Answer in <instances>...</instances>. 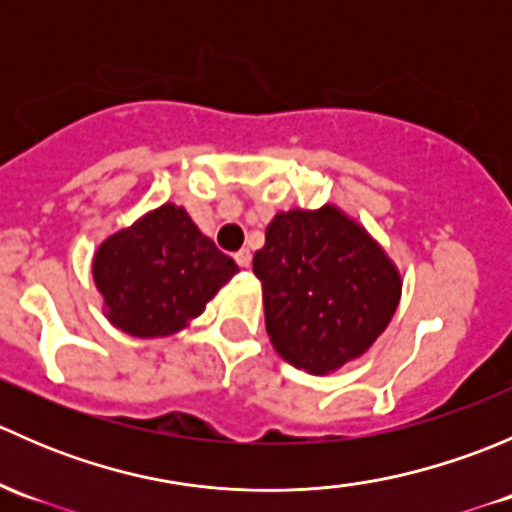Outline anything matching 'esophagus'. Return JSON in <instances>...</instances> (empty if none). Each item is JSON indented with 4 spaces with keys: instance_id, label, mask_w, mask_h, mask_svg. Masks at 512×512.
I'll use <instances>...</instances> for the list:
<instances>
[{
    "instance_id": "34e87169",
    "label": "esophagus",
    "mask_w": 512,
    "mask_h": 512,
    "mask_svg": "<svg viewBox=\"0 0 512 512\" xmlns=\"http://www.w3.org/2000/svg\"><path fill=\"white\" fill-rule=\"evenodd\" d=\"M235 262L237 265L242 267V270H247V267H250V262H252V255H250V250H240L235 255Z\"/></svg>"
}]
</instances>
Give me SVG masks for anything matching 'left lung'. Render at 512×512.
I'll return each mask as SVG.
<instances>
[{
	"label": "left lung",
	"mask_w": 512,
	"mask_h": 512,
	"mask_svg": "<svg viewBox=\"0 0 512 512\" xmlns=\"http://www.w3.org/2000/svg\"><path fill=\"white\" fill-rule=\"evenodd\" d=\"M252 272L262 282L272 347L309 374L369 352L401 299L399 267L337 205L277 213Z\"/></svg>",
	"instance_id": "left-lung-1"
}]
</instances>
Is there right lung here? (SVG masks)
I'll list each match as a JSON object with an SVG mask.
<instances>
[{
    "label": "right lung",
    "instance_id": "1",
    "mask_svg": "<svg viewBox=\"0 0 512 512\" xmlns=\"http://www.w3.org/2000/svg\"><path fill=\"white\" fill-rule=\"evenodd\" d=\"M91 270L108 322L131 337L156 339L200 317L240 267L200 232L188 210L165 203L108 235Z\"/></svg>",
    "mask_w": 512,
    "mask_h": 512
}]
</instances>
